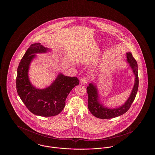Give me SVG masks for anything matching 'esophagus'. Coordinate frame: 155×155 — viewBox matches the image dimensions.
<instances>
[{
  "instance_id": "34e87169",
  "label": "esophagus",
  "mask_w": 155,
  "mask_h": 155,
  "mask_svg": "<svg viewBox=\"0 0 155 155\" xmlns=\"http://www.w3.org/2000/svg\"><path fill=\"white\" fill-rule=\"evenodd\" d=\"M87 82H88V79H87V78L86 77H84L81 78V83L82 84L85 85V84H87Z\"/></svg>"
}]
</instances>
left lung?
<instances>
[{"mask_svg": "<svg viewBox=\"0 0 155 155\" xmlns=\"http://www.w3.org/2000/svg\"><path fill=\"white\" fill-rule=\"evenodd\" d=\"M127 61L130 64L133 73L135 75V83L132 92L124 104L117 108H108L101 103L99 97L98 91L93 83H90L87 88L88 96V107L90 112L97 118L102 119L114 118L124 114L130 108L138 89V64L135 59L133 58L131 52L127 53Z\"/></svg>", "mask_w": 155, "mask_h": 155, "instance_id": "8db88e82", "label": "left lung"}]
</instances>
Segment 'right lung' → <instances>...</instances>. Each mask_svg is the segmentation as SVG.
I'll return each instance as SVG.
<instances>
[{"instance_id":"1","label":"right lung","mask_w":155,"mask_h":155,"mask_svg":"<svg viewBox=\"0 0 155 155\" xmlns=\"http://www.w3.org/2000/svg\"><path fill=\"white\" fill-rule=\"evenodd\" d=\"M40 43L31 45L23 56L17 68L16 88L18 96L27 109L33 114L51 117L59 114L64 109L66 99L70 91L79 84L77 77L58 75L52 84L44 89L36 88L30 82L28 71L35 53L49 51Z\"/></svg>"}]
</instances>
